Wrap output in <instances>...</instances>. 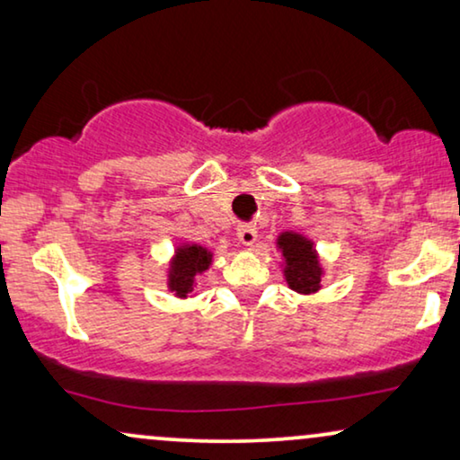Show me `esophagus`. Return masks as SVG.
<instances>
[{"label":"esophagus","mask_w":460,"mask_h":460,"mask_svg":"<svg viewBox=\"0 0 460 460\" xmlns=\"http://www.w3.org/2000/svg\"><path fill=\"white\" fill-rule=\"evenodd\" d=\"M238 241L243 244H247V247H253L255 241H257V228L253 224H243L238 226Z\"/></svg>","instance_id":"1"}]
</instances>
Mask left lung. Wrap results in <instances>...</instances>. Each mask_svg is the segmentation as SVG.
I'll return each instance as SVG.
<instances>
[{
	"label": "left lung",
	"instance_id": "obj_1",
	"mask_svg": "<svg viewBox=\"0 0 460 460\" xmlns=\"http://www.w3.org/2000/svg\"><path fill=\"white\" fill-rule=\"evenodd\" d=\"M279 249L285 257V279L288 287L297 293H316L323 279V268L314 251V243L295 232H282L279 236Z\"/></svg>",
	"mask_w": 460,
	"mask_h": 460
}]
</instances>
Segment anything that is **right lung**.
Wrapping results in <instances>:
<instances>
[{
    "label": "right lung",
    "instance_id": "obj_1",
    "mask_svg": "<svg viewBox=\"0 0 460 460\" xmlns=\"http://www.w3.org/2000/svg\"><path fill=\"white\" fill-rule=\"evenodd\" d=\"M211 266V251L199 244H184L175 251V257L169 270V288L178 297H188L194 287V276L203 274Z\"/></svg>",
    "mask_w": 460,
    "mask_h": 460
}]
</instances>
